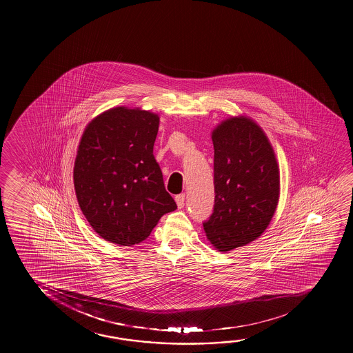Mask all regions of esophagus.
<instances>
[{"label": "esophagus", "mask_w": 353, "mask_h": 353, "mask_svg": "<svg viewBox=\"0 0 353 353\" xmlns=\"http://www.w3.org/2000/svg\"><path fill=\"white\" fill-rule=\"evenodd\" d=\"M185 194H179V196H176V203H177V207H179V209L183 208V207H185Z\"/></svg>", "instance_id": "esophagus-1"}]
</instances>
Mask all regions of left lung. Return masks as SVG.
Instances as JSON below:
<instances>
[{"mask_svg":"<svg viewBox=\"0 0 353 353\" xmlns=\"http://www.w3.org/2000/svg\"><path fill=\"white\" fill-rule=\"evenodd\" d=\"M212 139L215 199L203 226L215 249L230 251L266 230L277 207L279 172L266 135L246 117L223 121Z\"/></svg>","mask_w":353,"mask_h":353,"instance_id":"1","label":"left lung"}]
</instances>
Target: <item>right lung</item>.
<instances>
[{
  "label": "right lung",
  "mask_w": 353,
  "mask_h": 353,
  "mask_svg": "<svg viewBox=\"0 0 353 353\" xmlns=\"http://www.w3.org/2000/svg\"><path fill=\"white\" fill-rule=\"evenodd\" d=\"M159 116L116 107L82 134L74 168L76 196L93 230L132 246L150 235L163 214L177 209L152 150Z\"/></svg>",
  "instance_id": "right-lung-1"
}]
</instances>
